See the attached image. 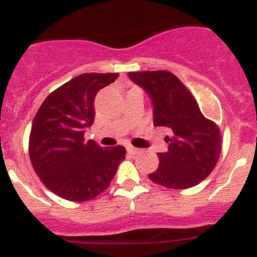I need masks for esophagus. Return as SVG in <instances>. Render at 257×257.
Masks as SVG:
<instances>
[{
    "label": "esophagus",
    "mask_w": 257,
    "mask_h": 257,
    "mask_svg": "<svg viewBox=\"0 0 257 257\" xmlns=\"http://www.w3.org/2000/svg\"><path fill=\"white\" fill-rule=\"evenodd\" d=\"M126 151H128L129 154H132V155H136V154H138L140 153V149H136V147H133V146H128L126 147Z\"/></svg>",
    "instance_id": "esophagus-1"
}]
</instances>
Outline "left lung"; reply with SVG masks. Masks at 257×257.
Wrapping results in <instances>:
<instances>
[{
	"label": "left lung",
	"mask_w": 257,
	"mask_h": 257,
	"mask_svg": "<svg viewBox=\"0 0 257 257\" xmlns=\"http://www.w3.org/2000/svg\"><path fill=\"white\" fill-rule=\"evenodd\" d=\"M154 107V126H164L168 151L159 153V167L149 175L151 181L168 189H189L213 171L221 153V133L200 112L189 89L168 71L129 72Z\"/></svg>",
	"instance_id": "left-lung-1"
}]
</instances>
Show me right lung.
<instances>
[{"label":"right lung","instance_id":"add662e5","mask_svg":"<svg viewBox=\"0 0 257 257\" xmlns=\"http://www.w3.org/2000/svg\"><path fill=\"white\" fill-rule=\"evenodd\" d=\"M119 73H82L46 97L33 119L30 158L51 193L71 202H86L106 190L125 147L103 149L85 141L94 121V98Z\"/></svg>","mask_w":257,"mask_h":257}]
</instances>
